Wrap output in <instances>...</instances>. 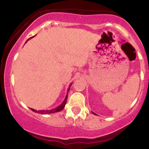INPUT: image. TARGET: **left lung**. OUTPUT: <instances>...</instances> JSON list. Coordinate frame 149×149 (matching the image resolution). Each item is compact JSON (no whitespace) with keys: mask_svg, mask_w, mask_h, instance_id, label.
<instances>
[{"mask_svg":"<svg viewBox=\"0 0 149 149\" xmlns=\"http://www.w3.org/2000/svg\"><path fill=\"white\" fill-rule=\"evenodd\" d=\"M93 113H94V112H93Z\"/></svg>","mask_w":149,"mask_h":149,"instance_id":"1","label":"left lung"}]
</instances>
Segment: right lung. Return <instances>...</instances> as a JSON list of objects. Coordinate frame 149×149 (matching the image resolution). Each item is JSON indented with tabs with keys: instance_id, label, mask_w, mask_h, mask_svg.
I'll list each match as a JSON object with an SVG mask.
<instances>
[{
	"instance_id": "right-lung-1",
	"label": "right lung",
	"mask_w": 149,
	"mask_h": 149,
	"mask_svg": "<svg viewBox=\"0 0 149 149\" xmlns=\"http://www.w3.org/2000/svg\"><path fill=\"white\" fill-rule=\"evenodd\" d=\"M30 38H31V37H30ZM27 40V41H28ZM71 84H70V86H69V88L68 89V91H69V89H70V87L71 86ZM67 99H68V94L66 95L65 100H64L62 104H61V105H60L59 107H58L57 108H55V109H49V110H34V109H31V110L34 111V112H37V113L39 114H50V113H54V112H60V111L62 110L63 109L64 107H65V105L66 104V101H67Z\"/></svg>"
}]
</instances>
